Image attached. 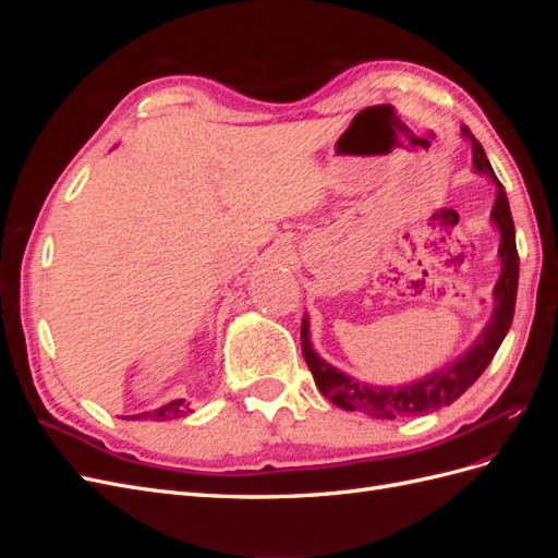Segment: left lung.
Here are the masks:
<instances>
[{
	"mask_svg": "<svg viewBox=\"0 0 558 558\" xmlns=\"http://www.w3.org/2000/svg\"><path fill=\"white\" fill-rule=\"evenodd\" d=\"M463 134L472 144V167L475 172L488 174L496 183V202L492 209V221L500 230V277L494 289V314L488 318L486 328L480 332V337L472 347L461 353L459 359L445 365L442 369L421 377L412 384L402 386H375L365 384L361 379H353L344 375L342 369L332 367L326 363L318 353L312 349L310 342V324L307 316L302 318V356H305L318 391L337 408L347 412H361L373 418H400V416H414V414H428L433 410H440L459 400L468 388L480 379V375L486 369L496 356L500 342L508 335L514 316V302H517V283H519V253H517V240H514V221L510 214V202L505 195L502 183L496 179L492 165L486 160V154L482 144L472 137V132L463 128Z\"/></svg>",
	"mask_w": 558,
	"mask_h": 558,
	"instance_id": "1",
	"label": "left lung"
}]
</instances>
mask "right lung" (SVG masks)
Masks as SVG:
<instances>
[{"label": "right lung", "mask_w": 558, "mask_h": 558, "mask_svg": "<svg viewBox=\"0 0 558 558\" xmlns=\"http://www.w3.org/2000/svg\"><path fill=\"white\" fill-rule=\"evenodd\" d=\"M185 412L189 410V404H185V400H172L162 404V408L154 410V412H144V414H134V416H125V418H154V421H170V418H179V416H185Z\"/></svg>", "instance_id": "obj_1"}]
</instances>
